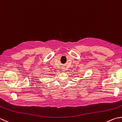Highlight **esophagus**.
Masks as SVG:
<instances>
[{
  "instance_id": "34e87169",
  "label": "esophagus",
  "mask_w": 122,
  "mask_h": 122,
  "mask_svg": "<svg viewBox=\"0 0 122 122\" xmlns=\"http://www.w3.org/2000/svg\"><path fill=\"white\" fill-rule=\"evenodd\" d=\"M62 69H63V71H65V69H64V68H63Z\"/></svg>"
}]
</instances>
